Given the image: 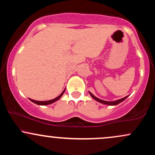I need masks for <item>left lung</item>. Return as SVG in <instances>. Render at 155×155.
Listing matches in <instances>:
<instances>
[{
    "label": "left lung",
    "mask_w": 155,
    "mask_h": 155,
    "mask_svg": "<svg viewBox=\"0 0 155 155\" xmlns=\"http://www.w3.org/2000/svg\"><path fill=\"white\" fill-rule=\"evenodd\" d=\"M90 95H91V97H92V98H93V99H95V101H98V102L101 103V104H106V105H109V106H115V105H117V104H120V103L122 102V101L125 100V99L127 98V96H126V97H123V98H122V99H120V100H117V101H103V100H101V99H99V98H97V97H96L95 96H94L93 95H92V94L91 93V92H90Z\"/></svg>",
    "instance_id": "obj_1"
}]
</instances>
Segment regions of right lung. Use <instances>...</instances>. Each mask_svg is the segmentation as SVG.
I'll return each mask as SVG.
<instances>
[{"label": "right lung", "mask_w": 155, "mask_h": 155, "mask_svg": "<svg viewBox=\"0 0 155 155\" xmlns=\"http://www.w3.org/2000/svg\"><path fill=\"white\" fill-rule=\"evenodd\" d=\"M65 90H64L63 92H62V93L60 94V95L59 96H58V97H55L54 99H52V100H50V101H38L32 100V99H30V100H31V101H32V102L34 103V104H38V105H42V106H46V105L51 104H52V103L55 102V101H57L58 100H59L60 97H62V95H63V93H64V92H65Z\"/></svg>", "instance_id": "obj_1"}]
</instances>
